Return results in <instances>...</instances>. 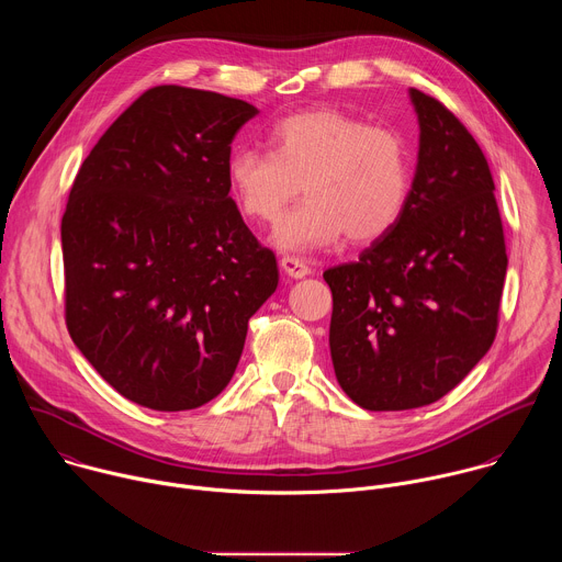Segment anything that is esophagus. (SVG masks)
Masks as SVG:
<instances>
[{
	"label": "esophagus",
	"mask_w": 562,
	"mask_h": 562,
	"mask_svg": "<svg viewBox=\"0 0 562 562\" xmlns=\"http://www.w3.org/2000/svg\"><path fill=\"white\" fill-rule=\"evenodd\" d=\"M280 267H282V271H284L289 278H293V280H300V278H304V276L311 273V267H308L302 258H297V256H284V258L280 260Z\"/></svg>",
	"instance_id": "34e87169"
}]
</instances>
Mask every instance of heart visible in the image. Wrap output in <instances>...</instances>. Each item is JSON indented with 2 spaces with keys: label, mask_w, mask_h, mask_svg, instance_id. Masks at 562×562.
Instances as JSON below:
<instances>
[{
  "label": "heart",
  "mask_w": 562,
  "mask_h": 562,
  "mask_svg": "<svg viewBox=\"0 0 562 562\" xmlns=\"http://www.w3.org/2000/svg\"><path fill=\"white\" fill-rule=\"evenodd\" d=\"M269 148H235L226 187L245 217L273 224L304 184L308 200L273 233L282 251L329 247L345 233L351 243H373L407 211L412 150L393 128L334 109L302 111L273 126Z\"/></svg>",
  "instance_id": "obj_1"
}]
</instances>
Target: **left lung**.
I'll list each match as a JSON object with an SVG mask.
<instances>
[{"instance_id":"left-lung-1","label":"left lung","mask_w":562,"mask_h":562,"mask_svg":"<svg viewBox=\"0 0 562 562\" xmlns=\"http://www.w3.org/2000/svg\"><path fill=\"white\" fill-rule=\"evenodd\" d=\"M409 98L420 146L407 211L358 262L325 271L336 378L369 412L449 393L494 345L507 273L485 153L436 98Z\"/></svg>"}]
</instances>
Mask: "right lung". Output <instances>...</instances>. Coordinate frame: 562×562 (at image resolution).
Segmentation results:
<instances>
[{
    "label": "right lung",
    "mask_w": 562,
    "mask_h": 562,
    "mask_svg": "<svg viewBox=\"0 0 562 562\" xmlns=\"http://www.w3.org/2000/svg\"><path fill=\"white\" fill-rule=\"evenodd\" d=\"M258 109L187 87L142 93L79 169L61 217L66 327L155 412L206 405L235 373L278 262L228 198L231 142Z\"/></svg>",
    "instance_id": "1"
}]
</instances>
